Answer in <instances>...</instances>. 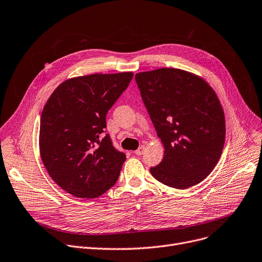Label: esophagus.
<instances>
[{
    "mask_svg": "<svg viewBox=\"0 0 262 262\" xmlns=\"http://www.w3.org/2000/svg\"><path fill=\"white\" fill-rule=\"evenodd\" d=\"M144 149H145V147H144V145H141L138 149L136 150V155H138V156H140V155H142L143 154V152H144Z\"/></svg>",
    "mask_w": 262,
    "mask_h": 262,
    "instance_id": "1",
    "label": "esophagus"
}]
</instances>
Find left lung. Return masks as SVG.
Segmentation results:
<instances>
[{
  "label": "left lung",
  "instance_id": "8db88e82",
  "mask_svg": "<svg viewBox=\"0 0 262 262\" xmlns=\"http://www.w3.org/2000/svg\"><path fill=\"white\" fill-rule=\"evenodd\" d=\"M135 78L164 147L162 161L150 173L175 189L198 185L224 147L225 116L216 93L203 77L181 69L161 68Z\"/></svg>",
  "mask_w": 262,
  "mask_h": 262
}]
</instances>
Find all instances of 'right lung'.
I'll list each match as a JSON object with an SVG mask.
<instances>
[{"label":"right lung","instance_id":"obj_1","mask_svg":"<svg viewBox=\"0 0 262 262\" xmlns=\"http://www.w3.org/2000/svg\"><path fill=\"white\" fill-rule=\"evenodd\" d=\"M133 72L69 78L54 90L40 120L39 149L61 189L81 199L102 195L118 181L126 157L104 136L106 115Z\"/></svg>","mask_w":262,"mask_h":262}]
</instances>
